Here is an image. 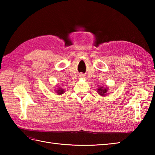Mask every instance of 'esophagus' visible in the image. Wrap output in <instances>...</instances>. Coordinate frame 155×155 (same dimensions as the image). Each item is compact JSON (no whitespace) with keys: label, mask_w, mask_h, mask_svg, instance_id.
I'll list each match as a JSON object with an SVG mask.
<instances>
[{"label":"esophagus","mask_w":155,"mask_h":155,"mask_svg":"<svg viewBox=\"0 0 155 155\" xmlns=\"http://www.w3.org/2000/svg\"><path fill=\"white\" fill-rule=\"evenodd\" d=\"M81 76H82V74H81V75H80V77H81Z\"/></svg>","instance_id":"esophagus-1"}]
</instances>
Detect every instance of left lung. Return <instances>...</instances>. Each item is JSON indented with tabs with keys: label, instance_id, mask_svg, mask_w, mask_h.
<instances>
[{
	"label": "left lung",
	"instance_id": "1",
	"mask_svg": "<svg viewBox=\"0 0 155 155\" xmlns=\"http://www.w3.org/2000/svg\"><path fill=\"white\" fill-rule=\"evenodd\" d=\"M107 92V88H103V87H100L98 88V93L99 94H101V96H104L106 94Z\"/></svg>",
	"mask_w": 155,
	"mask_h": 155
}]
</instances>
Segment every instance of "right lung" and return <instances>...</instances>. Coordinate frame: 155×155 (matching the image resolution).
<instances>
[{"label":"right lung","mask_w":155,"mask_h":155,"mask_svg":"<svg viewBox=\"0 0 155 155\" xmlns=\"http://www.w3.org/2000/svg\"><path fill=\"white\" fill-rule=\"evenodd\" d=\"M56 92H57V93H58V94H61L62 93H64V91L61 89V88H58V90H56Z\"/></svg>","instance_id":"add662e5"}]
</instances>
